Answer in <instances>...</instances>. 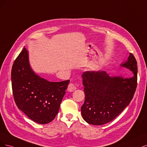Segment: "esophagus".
Here are the masks:
<instances>
[{"label":"esophagus","instance_id":"esophagus-1","mask_svg":"<svg viewBox=\"0 0 147 147\" xmlns=\"http://www.w3.org/2000/svg\"><path fill=\"white\" fill-rule=\"evenodd\" d=\"M76 89V86H74V85L72 83H70L69 85H68V90L70 92H73Z\"/></svg>","mask_w":147,"mask_h":147}]
</instances>
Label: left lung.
I'll use <instances>...</instances> for the list:
<instances>
[{
    "instance_id": "1",
    "label": "left lung",
    "mask_w": 147,
    "mask_h": 147,
    "mask_svg": "<svg viewBox=\"0 0 147 147\" xmlns=\"http://www.w3.org/2000/svg\"><path fill=\"white\" fill-rule=\"evenodd\" d=\"M120 65L131 70L133 76H109L104 71L82 74L86 97L81 113L88 123L102 125L111 121L132 100L137 87V61L130 53L127 60Z\"/></svg>"
}]
</instances>
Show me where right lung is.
<instances>
[{"label": "right lung", "instance_id": "right-lung-1", "mask_svg": "<svg viewBox=\"0 0 147 147\" xmlns=\"http://www.w3.org/2000/svg\"><path fill=\"white\" fill-rule=\"evenodd\" d=\"M13 97L19 109L39 124H47L57 114L69 80L49 82L35 73L24 48L11 69Z\"/></svg>", "mask_w": 147, "mask_h": 147}]
</instances>
